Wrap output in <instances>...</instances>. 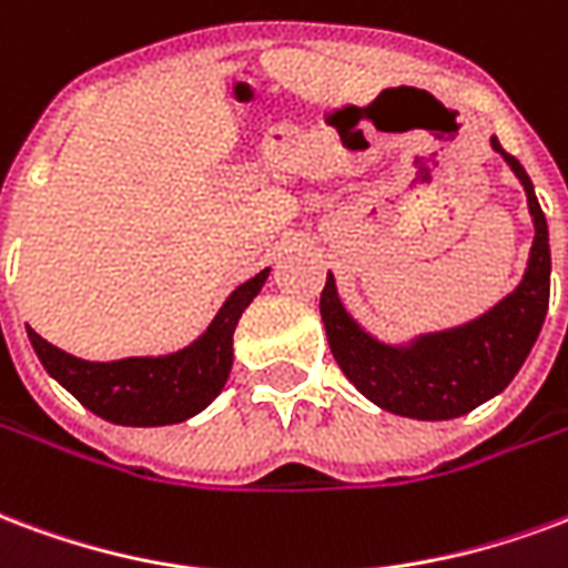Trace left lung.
<instances>
[{"label": "left lung", "mask_w": 568, "mask_h": 568, "mask_svg": "<svg viewBox=\"0 0 568 568\" xmlns=\"http://www.w3.org/2000/svg\"><path fill=\"white\" fill-rule=\"evenodd\" d=\"M490 146L506 159L515 178L520 180L536 225L524 280L490 313L455 331L418 337L413 346H385L364 334L358 322L343 310L334 276L327 273L318 310H322L331 352L339 369L346 373V379L367 400L394 415L445 422L473 413L515 379L548 313V295H551L548 222L524 165L499 146L497 138H490Z\"/></svg>", "instance_id": "obj_1"}]
</instances>
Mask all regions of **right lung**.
I'll list each match as a JSON object with an SVG mask.
<instances>
[{"label": "right lung", "instance_id": "1", "mask_svg": "<svg viewBox=\"0 0 568 568\" xmlns=\"http://www.w3.org/2000/svg\"><path fill=\"white\" fill-rule=\"evenodd\" d=\"M264 280L267 267L231 292L216 318L192 346L162 358H123L108 364L83 361L38 337L32 327L29 343L50 376L104 422L125 427L186 422L199 415L229 379L234 361V327L252 297L262 292Z\"/></svg>", "mask_w": 568, "mask_h": 568}]
</instances>
